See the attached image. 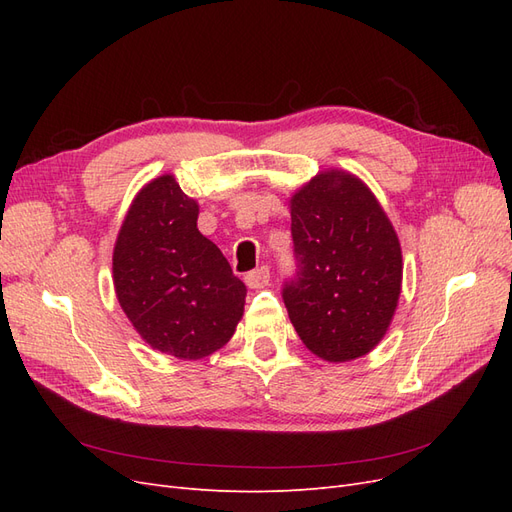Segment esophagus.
<instances>
[{
	"label": "esophagus",
	"instance_id": "34e87169",
	"mask_svg": "<svg viewBox=\"0 0 512 512\" xmlns=\"http://www.w3.org/2000/svg\"><path fill=\"white\" fill-rule=\"evenodd\" d=\"M269 280H271V273H269V267H265V265L245 275V284L250 288H265L269 284Z\"/></svg>",
	"mask_w": 512,
	"mask_h": 512
}]
</instances>
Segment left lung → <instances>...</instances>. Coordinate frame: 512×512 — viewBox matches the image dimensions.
Returning <instances> with one entry per match:
<instances>
[{"mask_svg":"<svg viewBox=\"0 0 512 512\" xmlns=\"http://www.w3.org/2000/svg\"><path fill=\"white\" fill-rule=\"evenodd\" d=\"M297 271L282 299L303 344L344 363L374 348L401 292V247L367 185L331 170L290 200Z\"/></svg>","mask_w":512,"mask_h":512,"instance_id":"1","label":"left lung"}]
</instances>
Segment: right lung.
Wrapping results in <instances>:
<instances>
[{"instance_id":"right-lung-1","label":"right lung","mask_w":512,"mask_h":512,"mask_svg":"<svg viewBox=\"0 0 512 512\" xmlns=\"http://www.w3.org/2000/svg\"><path fill=\"white\" fill-rule=\"evenodd\" d=\"M196 220L198 205L173 177L153 179L136 194L113 254L117 299L134 329L185 361L228 342L247 292Z\"/></svg>"}]
</instances>
